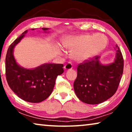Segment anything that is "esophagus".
I'll return each mask as SVG.
<instances>
[{
    "label": "esophagus",
    "mask_w": 132,
    "mask_h": 132,
    "mask_svg": "<svg viewBox=\"0 0 132 132\" xmlns=\"http://www.w3.org/2000/svg\"><path fill=\"white\" fill-rule=\"evenodd\" d=\"M64 69H65V70H70V69L73 68L72 64L70 63V62H69L68 63H67L66 65L64 66Z\"/></svg>",
    "instance_id": "34e87169"
}]
</instances>
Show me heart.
Masks as SVG:
<instances>
[{
  "mask_svg": "<svg viewBox=\"0 0 132 132\" xmlns=\"http://www.w3.org/2000/svg\"><path fill=\"white\" fill-rule=\"evenodd\" d=\"M108 38L102 34L82 35L72 37L65 44V47L73 51L72 57L77 61L90 59L106 47Z\"/></svg>",
  "mask_w": 132,
  "mask_h": 132,
  "instance_id": "b5f03b06",
  "label": "heart"
}]
</instances>
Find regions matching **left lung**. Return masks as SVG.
Listing matches in <instances>:
<instances>
[{"label":"left lung","mask_w":132,"mask_h":132,"mask_svg":"<svg viewBox=\"0 0 132 132\" xmlns=\"http://www.w3.org/2000/svg\"><path fill=\"white\" fill-rule=\"evenodd\" d=\"M113 63L102 65L96 56L79 64L74 90L80 101L88 104H98L115 94L123 71V57L118 45Z\"/></svg>","instance_id":"1"}]
</instances>
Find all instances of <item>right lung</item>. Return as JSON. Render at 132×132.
Segmentation results:
<instances>
[{
	"label": "right lung",
	"instance_id": "right-lung-1",
	"mask_svg": "<svg viewBox=\"0 0 132 132\" xmlns=\"http://www.w3.org/2000/svg\"><path fill=\"white\" fill-rule=\"evenodd\" d=\"M45 32L49 30L42 28ZM34 30V29H32ZM27 32L24 31L9 48L6 56V76L10 88L24 101L37 103L46 100L52 93L57 76L63 73V64L46 63L34 69L18 64L13 56L14 46Z\"/></svg>",
	"mask_w": 132,
	"mask_h": 132
}]
</instances>
